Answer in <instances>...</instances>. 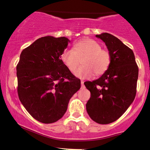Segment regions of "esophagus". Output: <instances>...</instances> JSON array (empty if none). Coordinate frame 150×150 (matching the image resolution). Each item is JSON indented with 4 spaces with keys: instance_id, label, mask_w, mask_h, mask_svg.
Listing matches in <instances>:
<instances>
[{
    "instance_id": "1",
    "label": "esophagus",
    "mask_w": 150,
    "mask_h": 150,
    "mask_svg": "<svg viewBox=\"0 0 150 150\" xmlns=\"http://www.w3.org/2000/svg\"><path fill=\"white\" fill-rule=\"evenodd\" d=\"M84 86V81L83 80H81V87L83 88Z\"/></svg>"
}]
</instances>
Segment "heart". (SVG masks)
I'll list each match as a JSON object with an SVG mask.
<instances>
[{"instance_id":"b5f03b06","label":"heart","mask_w":150,"mask_h":150,"mask_svg":"<svg viewBox=\"0 0 150 150\" xmlns=\"http://www.w3.org/2000/svg\"><path fill=\"white\" fill-rule=\"evenodd\" d=\"M82 59L81 67L76 75L80 78H91L94 73L96 76L103 75L111 64V54L101 48L99 43L93 39H85L77 42L72 50H65L61 59L69 71L75 72Z\"/></svg>"}]
</instances>
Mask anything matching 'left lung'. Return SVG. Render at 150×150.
<instances>
[{
  "instance_id": "8db88e82",
  "label": "left lung",
  "mask_w": 150,
  "mask_h": 150,
  "mask_svg": "<svg viewBox=\"0 0 150 150\" xmlns=\"http://www.w3.org/2000/svg\"><path fill=\"white\" fill-rule=\"evenodd\" d=\"M105 42L111 64L98 79L85 82L91 92L86 110L98 124H108L120 118L136 96L139 68L133 51L112 34L96 35Z\"/></svg>"
}]
</instances>
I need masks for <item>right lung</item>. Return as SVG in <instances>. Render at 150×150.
Here are the masks:
<instances>
[{"instance_id": "1", "label": "right lung", "mask_w": 150, "mask_h": 150, "mask_svg": "<svg viewBox=\"0 0 150 150\" xmlns=\"http://www.w3.org/2000/svg\"><path fill=\"white\" fill-rule=\"evenodd\" d=\"M68 42L64 37L39 38L21 52L16 66L20 101L33 118L44 124L60 119L71 97L80 88V80L61 59Z\"/></svg>"}]
</instances>
